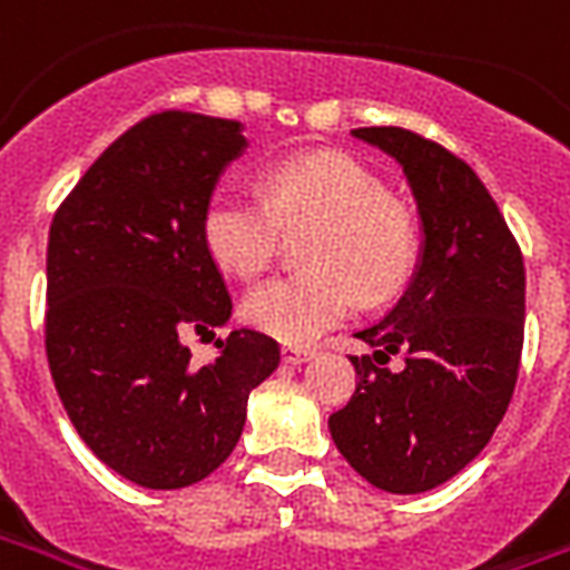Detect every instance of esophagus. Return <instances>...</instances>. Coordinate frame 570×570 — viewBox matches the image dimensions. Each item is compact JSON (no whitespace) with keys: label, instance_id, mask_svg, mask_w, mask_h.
Here are the masks:
<instances>
[{"label":"esophagus","instance_id":"34e87169","mask_svg":"<svg viewBox=\"0 0 570 570\" xmlns=\"http://www.w3.org/2000/svg\"><path fill=\"white\" fill-rule=\"evenodd\" d=\"M314 356H317V350L311 347H293V344L281 347V360H284L286 365H302V362L314 360Z\"/></svg>","mask_w":570,"mask_h":570}]
</instances>
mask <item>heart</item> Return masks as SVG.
<instances>
[{
	"instance_id": "heart-1",
	"label": "heart",
	"mask_w": 570,
	"mask_h": 570,
	"mask_svg": "<svg viewBox=\"0 0 570 570\" xmlns=\"http://www.w3.org/2000/svg\"><path fill=\"white\" fill-rule=\"evenodd\" d=\"M305 229H317L305 250L311 272L274 277L244 302V320L286 344L317 341L360 296L368 305L402 296L420 265L414 214L347 154L289 156L268 171V202L217 189L202 214L214 263L244 281L272 265L284 232Z\"/></svg>"
}]
</instances>
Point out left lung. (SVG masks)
I'll list each match as a JSON object with an SVG mask.
<instances>
[{
    "label": "left lung",
    "mask_w": 570,
    "mask_h": 570,
    "mask_svg": "<svg viewBox=\"0 0 570 570\" xmlns=\"http://www.w3.org/2000/svg\"><path fill=\"white\" fill-rule=\"evenodd\" d=\"M353 138L402 166L423 220L414 281L390 314L356 332V392L328 416L341 456L371 487L416 495L459 474L489 444L520 374L525 268L483 180L446 147L399 126ZM402 352V372L385 362Z\"/></svg>",
    "instance_id": "obj_1"
}]
</instances>
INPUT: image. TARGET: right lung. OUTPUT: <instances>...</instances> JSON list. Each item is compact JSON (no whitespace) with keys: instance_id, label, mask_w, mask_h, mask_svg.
I'll list each match as a JSON object with an SVG mask.
<instances>
[{"instance_id":"1","label":"right lung","mask_w":570,"mask_h":570,"mask_svg":"<svg viewBox=\"0 0 570 570\" xmlns=\"http://www.w3.org/2000/svg\"><path fill=\"white\" fill-rule=\"evenodd\" d=\"M238 120L150 114L62 202L48 238L45 350L78 435L120 478L180 489L220 468L247 395L277 368V341L235 328L196 365L184 332L232 317L202 214L242 156Z\"/></svg>"}]
</instances>
